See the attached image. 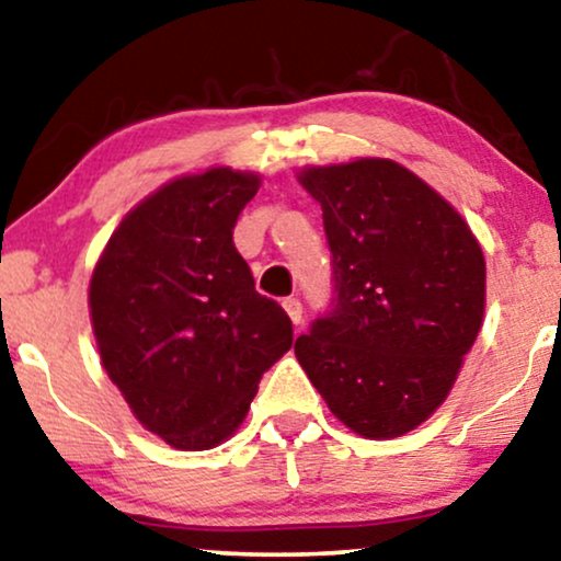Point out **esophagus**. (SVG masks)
I'll return each mask as SVG.
<instances>
[{"label": "esophagus", "instance_id": "obj_1", "mask_svg": "<svg viewBox=\"0 0 561 561\" xmlns=\"http://www.w3.org/2000/svg\"><path fill=\"white\" fill-rule=\"evenodd\" d=\"M282 305H285L289 321H293L295 325H300L302 323V302L297 300V297H287V300L282 302Z\"/></svg>", "mask_w": 561, "mask_h": 561}]
</instances>
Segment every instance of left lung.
Segmentation results:
<instances>
[{
	"label": "left lung",
	"instance_id": "1",
	"mask_svg": "<svg viewBox=\"0 0 561 561\" xmlns=\"http://www.w3.org/2000/svg\"><path fill=\"white\" fill-rule=\"evenodd\" d=\"M331 248L329 310L297 363L357 435L388 439L448 399L484 318L486 266L456 209L399 162L305 168Z\"/></svg>",
	"mask_w": 561,
	"mask_h": 561
}]
</instances>
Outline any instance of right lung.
Masks as SVG:
<instances>
[{
	"mask_svg": "<svg viewBox=\"0 0 561 561\" xmlns=\"http://www.w3.org/2000/svg\"><path fill=\"white\" fill-rule=\"evenodd\" d=\"M261 179L230 168L183 175L122 219L90 279L108 378L147 430L207 450L245 420L261 375L293 346V321L256 293L232 243Z\"/></svg>",
	"mask_w": 561,
	"mask_h": 561,
	"instance_id": "right-lung-1",
	"label": "right lung"
}]
</instances>
